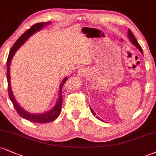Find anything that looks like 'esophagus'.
<instances>
[{
    "instance_id": "34e87169",
    "label": "esophagus",
    "mask_w": 156,
    "mask_h": 156,
    "mask_svg": "<svg viewBox=\"0 0 156 156\" xmlns=\"http://www.w3.org/2000/svg\"><path fill=\"white\" fill-rule=\"evenodd\" d=\"M84 74V73L83 69H79V70H78V74L79 75H80V76H83Z\"/></svg>"
}]
</instances>
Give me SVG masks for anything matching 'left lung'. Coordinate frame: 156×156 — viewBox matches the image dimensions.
<instances>
[{
    "label": "left lung",
    "instance_id": "1",
    "mask_svg": "<svg viewBox=\"0 0 156 156\" xmlns=\"http://www.w3.org/2000/svg\"><path fill=\"white\" fill-rule=\"evenodd\" d=\"M127 34H128V37H129V40L130 41H131V43L133 44V45L135 46L136 48H137L139 50V51L141 52V53L142 54H143V48H141V46L140 45V44L138 43V42H137V40L135 39V37H134V34L132 33V32L131 31V30H129V29L128 30V32H127ZM90 109H91V112L93 113V114L94 115V116H96V113H95V111H94L93 109L91 108V107H90ZM96 118H97L98 119H99V120H101V121H102V122H103V120H102V119H101L99 118L98 116H96Z\"/></svg>",
    "mask_w": 156,
    "mask_h": 156
}]
</instances>
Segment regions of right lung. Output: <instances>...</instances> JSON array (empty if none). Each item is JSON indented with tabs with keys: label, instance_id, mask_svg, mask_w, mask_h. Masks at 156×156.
<instances>
[{
	"label": "right lung",
	"instance_id": "add662e5",
	"mask_svg": "<svg viewBox=\"0 0 156 156\" xmlns=\"http://www.w3.org/2000/svg\"><path fill=\"white\" fill-rule=\"evenodd\" d=\"M50 23H51V22H40L32 25L31 27H30V29L27 30V31L16 40V43L13 44L10 52H9V56H8L7 59L8 90H9V98H10V100L11 102H12L13 106H14L15 109H16L17 113H19V116L22 117V118L27 119V120L30 121V122L33 123H39V124H45V123L51 122H53V121H54L55 119L59 116V114H60L61 111V106H62V87L68 78L65 77L62 80V82H61L60 86H59L58 98V101L56 102V103H55V105H54V107H53L51 110L47 111V112L45 113H40V114L39 113H37V114H36V113H30L25 111L24 109H23L19 105V103H17L14 96L13 95L10 81V64L11 61L12 60L13 55H14L16 51L28 40V38L31 35H32V34L35 33L36 32L41 30L43 27L49 24Z\"/></svg>",
	"mask_w": 156,
	"mask_h": 156
}]
</instances>
